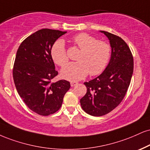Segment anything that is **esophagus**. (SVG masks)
<instances>
[{
  "instance_id": "esophagus-1",
  "label": "esophagus",
  "mask_w": 150,
  "mask_h": 150,
  "mask_svg": "<svg viewBox=\"0 0 150 150\" xmlns=\"http://www.w3.org/2000/svg\"><path fill=\"white\" fill-rule=\"evenodd\" d=\"M77 84H78V83H77V82H70V86H76V85H77Z\"/></svg>"
}]
</instances>
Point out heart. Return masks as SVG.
Wrapping results in <instances>:
<instances>
[{"instance_id": "b5f03b06", "label": "heart", "mask_w": 150, "mask_h": 150, "mask_svg": "<svg viewBox=\"0 0 150 150\" xmlns=\"http://www.w3.org/2000/svg\"><path fill=\"white\" fill-rule=\"evenodd\" d=\"M73 42L81 50L77 58L79 62L70 63L61 70V75L65 80L75 82L84 78L90 73L97 75L104 71L109 64L111 56L110 46L107 42L97 40L93 36L85 33L75 35ZM52 59L56 64L64 66L68 58L64 40H56L51 47Z\"/></svg>"}]
</instances>
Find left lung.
<instances>
[{"label":"left lung","mask_w":150,"mask_h":150,"mask_svg":"<svg viewBox=\"0 0 150 150\" xmlns=\"http://www.w3.org/2000/svg\"><path fill=\"white\" fill-rule=\"evenodd\" d=\"M100 32L110 41V59L99 76L84 83L87 91L80 99L84 111L94 117L108 114L122 102L133 72V58L127 43L114 34L104 30Z\"/></svg>","instance_id":"left-lung-1"}]
</instances>
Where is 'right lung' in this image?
I'll return each mask as SVG.
<instances>
[{
  "instance_id": "1",
  "label": "right lung",
  "mask_w": 150,
  "mask_h": 150,
  "mask_svg": "<svg viewBox=\"0 0 150 150\" xmlns=\"http://www.w3.org/2000/svg\"><path fill=\"white\" fill-rule=\"evenodd\" d=\"M67 33L42 28L26 38L17 52L13 68L16 89L29 109L42 116L60 109L69 82H52L58 75L52 59L51 47L57 40Z\"/></svg>"
}]
</instances>
